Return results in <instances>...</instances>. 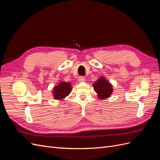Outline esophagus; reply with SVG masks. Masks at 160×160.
Instances as JSON below:
<instances>
[{
    "label": "esophagus",
    "instance_id": "obj_1",
    "mask_svg": "<svg viewBox=\"0 0 160 160\" xmlns=\"http://www.w3.org/2000/svg\"><path fill=\"white\" fill-rule=\"evenodd\" d=\"M85 78L83 76H81L78 78V81L79 82H83V81H85Z\"/></svg>",
    "mask_w": 160,
    "mask_h": 160
}]
</instances>
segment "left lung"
<instances>
[{
    "label": "left lung",
    "mask_w": 160,
    "mask_h": 160,
    "mask_svg": "<svg viewBox=\"0 0 160 160\" xmlns=\"http://www.w3.org/2000/svg\"><path fill=\"white\" fill-rule=\"evenodd\" d=\"M95 91L98 93V98L104 99L108 98L112 94L113 87L105 77H100L93 84Z\"/></svg>",
    "instance_id": "obj_1"
}]
</instances>
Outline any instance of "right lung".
<instances>
[{
  "mask_svg": "<svg viewBox=\"0 0 160 160\" xmlns=\"http://www.w3.org/2000/svg\"><path fill=\"white\" fill-rule=\"evenodd\" d=\"M72 87L70 83L61 81L59 85L55 86L52 90V93L54 99H62L65 97L68 96L71 93Z\"/></svg>",
  "mask_w": 160,
  "mask_h": 160,
  "instance_id": "1",
  "label": "right lung"
}]
</instances>
